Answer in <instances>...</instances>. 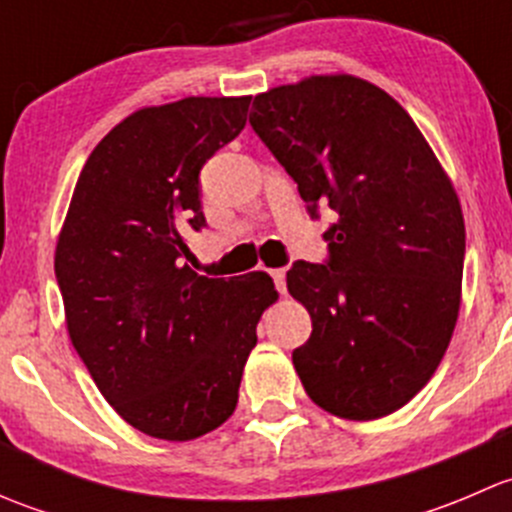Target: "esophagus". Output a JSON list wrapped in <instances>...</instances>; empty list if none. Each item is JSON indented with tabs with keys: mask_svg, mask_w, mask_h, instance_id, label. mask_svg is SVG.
I'll list each match as a JSON object with an SVG mask.
<instances>
[{
	"mask_svg": "<svg viewBox=\"0 0 512 512\" xmlns=\"http://www.w3.org/2000/svg\"><path fill=\"white\" fill-rule=\"evenodd\" d=\"M270 275H272V280H275V287H277V292L280 294H285L287 292V282H285V277H287V272L282 270H270Z\"/></svg>",
	"mask_w": 512,
	"mask_h": 512,
	"instance_id": "esophagus-1",
	"label": "esophagus"
}]
</instances>
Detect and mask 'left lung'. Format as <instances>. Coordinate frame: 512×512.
<instances>
[{
	"label": "left lung",
	"mask_w": 512,
	"mask_h": 512,
	"mask_svg": "<svg viewBox=\"0 0 512 512\" xmlns=\"http://www.w3.org/2000/svg\"><path fill=\"white\" fill-rule=\"evenodd\" d=\"M252 131L309 218L334 210L329 257L297 260L287 289L312 334L292 352L329 414L371 421L426 386L461 307L466 225L451 180L409 113L354 76H312L255 96Z\"/></svg>",
	"instance_id": "obj_1"
}]
</instances>
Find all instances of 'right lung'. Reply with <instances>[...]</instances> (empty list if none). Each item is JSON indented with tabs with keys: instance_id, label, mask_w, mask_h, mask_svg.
Instances as JSON below:
<instances>
[{
	"instance_id": "1",
	"label": "right lung",
	"mask_w": 512,
	"mask_h": 512,
	"mask_svg": "<svg viewBox=\"0 0 512 512\" xmlns=\"http://www.w3.org/2000/svg\"><path fill=\"white\" fill-rule=\"evenodd\" d=\"M250 96L141 108L94 148L74 188L54 270L74 349L123 421L193 441L232 416L272 277L190 270L205 227L200 170L240 136Z\"/></svg>"
}]
</instances>
